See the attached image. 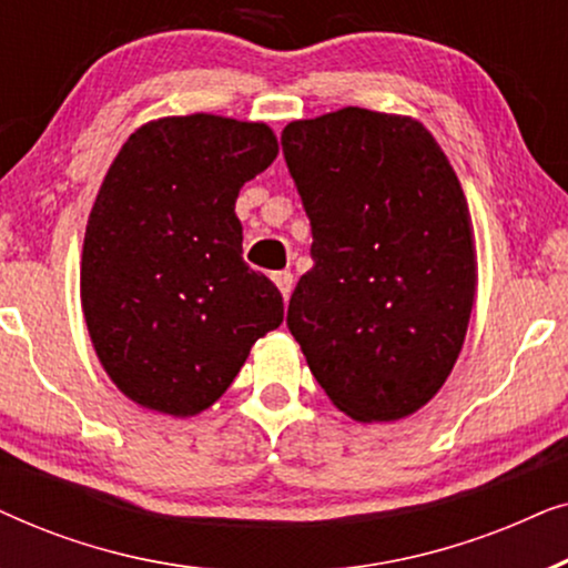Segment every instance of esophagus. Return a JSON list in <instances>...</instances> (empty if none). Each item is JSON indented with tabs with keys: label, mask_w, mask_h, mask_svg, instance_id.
<instances>
[{
	"label": "esophagus",
	"mask_w": 568,
	"mask_h": 568,
	"mask_svg": "<svg viewBox=\"0 0 568 568\" xmlns=\"http://www.w3.org/2000/svg\"><path fill=\"white\" fill-rule=\"evenodd\" d=\"M274 282H276V286H278V292L284 294V300H290L292 286H294V276L290 274V271H276Z\"/></svg>",
	"instance_id": "esophagus-1"
}]
</instances>
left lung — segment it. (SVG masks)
Here are the masks:
<instances>
[{"mask_svg": "<svg viewBox=\"0 0 568 568\" xmlns=\"http://www.w3.org/2000/svg\"><path fill=\"white\" fill-rule=\"evenodd\" d=\"M313 230L286 325L356 422L422 408L460 354L476 294L468 204L422 123L344 108L284 129Z\"/></svg>", "mask_w": 568, "mask_h": 568, "instance_id": "left-lung-1", "label": "left lung"}]
</instances>
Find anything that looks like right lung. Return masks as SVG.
Returning a JSON list of instances; mask_svg holds the SVG:
<instances>
[{"mask_svg":"<svg viewBox=\"0 0 568 568\" xmlns=\"http://www.w3.org/2000/svg\"><path fill=\"white\" fill-rule=\"evenodd\" d=\"M266 123L175 115L121 146L90 212L82 310L98 359L139 406L193 416L284 321L268 276L243 261V183L276 160Z\"/></svg>","mask_w":568,"mask_h":568,"instance_id":"1","label":"right lung"}]
</instances>
